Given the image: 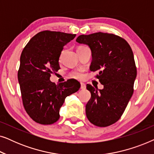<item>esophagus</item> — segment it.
Masks as SVG:
<instances>
[{"mask_svg":"<svg viewBox=\"0 0 154 154\" xmlns=\"http://www.w3.org/2000/svg\"><path fill=\"white\" fill-rule=\"evenodd\" d=\"M85 88H86L85 84L83 83H81V89H82V90H85Z\"/></svg>","mask_w":154,"mask_h":154,"instance_id":"esophagus-1","label":"esophagus"}]
</instances>
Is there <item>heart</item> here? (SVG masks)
Masks as SVG:
<instances>
[{
  "label": "heart",
  "mask_w": 154,
  "mask_h": 154,
  "mask_svg": "<svg viewBox=\"0 0 154 154\" xmlns=\"http://www.w3.org/2000/svg\"><path fill=\"white\" fill-rule=\"evenodd\" d=\"M71 76L76 79H82L83 77V73L81 71H75L71 73Z\"/></svg>",
  "instance_id": "obj_1"
}]
</instances>
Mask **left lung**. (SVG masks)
<instances>
[{
	"mask_svg": "<svg viewBox=\"0 0 154 154\" xmlns=\"http://www.w3.org/2000/svg\"><path fill=\"white\" fill-rule=\"evenodd\" d=\"M76 41L89 45L92 60L90 69L98 71L97 79L104 85L98 90L88 84L91 97L85 106L90 123L107 127L121 119L134 92L137 67L127 41L113 33L81 35Z\"/></svg>",
	"mask_w": 154,
	"mask_h": 154,
	"instance_id": "8db88e82",
	"label": "left lung"
}]
</instances>
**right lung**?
Instances as JSON below:
<instances>
[{
    "label": "right lung",
    "instance_id": "add662e5",
    "mask_svg": "<svg viewBox=\"0 0 154 154\" xmlns=\"http://www.w3.org/2000/svg\"><path fill=\"white\" fill-rule=\"evenodd\" d=\"M75 37L60 31H43L35 35L22 50L17 77L22 103L35 122L50 125L60 119V109L67 96L79 90L75 80L56 85L50 81L59 64L63 47Z\"/></svg>",
    "mask_w": 154,
    "mask_h": 154
}]
</instances>
